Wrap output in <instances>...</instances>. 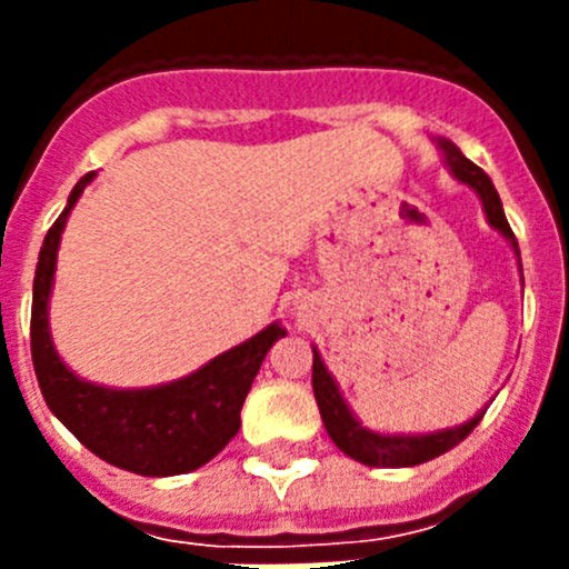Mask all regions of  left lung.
<instances>
[{
	"instance_id": "left-lung-1",
	"label": "left lung",
	"mask_w": 569,
	"mask_h": 569,
	"mask_svg": "<svg viewBox=\"0 0 569 569\" xmlns=\"http://www.w3.org/2000/svg\"><path fill=\"white\" fill-rule=\"evenodd\" d=\"M442 153H446V162H449L451 173L458 177L460 182H467L469 189H476L481 203H485L487 221L493 223L496 230L502 232L505 239L511 241L517 257H520V248H517V239H513V230L508 218H505L502 200L496 194L493 182L487 177L478 164H472L467 156L460 153L458 147L451 141H440ZM312 392H316V401H319L321 422L328 428L330 440L337 442L339 449L346 451L348 458L360 460L366 467H416V463H425V460H433L446 455L449 449H455L458 442H463L472 433L481 416H472L469 422L458 425V428H449V431L437 433H422V437H387V433L366 431L363 425L357 422L355 413L348 410V405L339 396L337 380L330 378V372L321 363L319 351L312 348Z\"/></svg>"
}]
</instances>
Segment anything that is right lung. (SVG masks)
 <instances>
[{
  "instance_id": "add662e5",
  "label": "right lung",
  "mask_w": 569,
  "mask_h": 569,
  "mask_svg": "<svg viewBox=\"0 0 569 569\" xmlns=\"http://www.w3.org/2000/svg\"><path fill=\"white\" fill-rule=\"evenodd\" d=\"M93 180L82 177L64 212L49 227L34 271L31 298V363L49 410L67 431L106 463L138 476H182L203 467L239 433V413L268 348L286 328L268 325L257 337L223 351L194 375L153 389H106L79 380L58 360L49 339L47 303L67 214Z\"/></svg>"
}]
</instances>
